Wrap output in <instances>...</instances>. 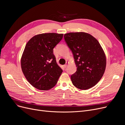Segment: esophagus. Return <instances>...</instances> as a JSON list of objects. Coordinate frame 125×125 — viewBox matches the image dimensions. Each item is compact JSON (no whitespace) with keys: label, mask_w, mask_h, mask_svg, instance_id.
<instances>
[{"label":"esophagus","mask_w":125,"mask_h":125,"mask_svg":"<svg viewBox=\"0 0 125 125\" xmlns=\"http://www.w3.org/2000/svg\"><path fill=\"white\" fill-rule=\"evenodd\" d=\"M68 63H69V62H66V64H65L64 65V68H66L67 66V65L68 64Z\"/></svg>","instance_id":"1"}]
</instances>
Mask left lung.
I'll use <instances>...</instances> for the list:
<instances>
[{
    "label": "left lung",
    "instance_id": "1",
    "mask_svg": "<svg viewBox=\"0 0 125 125\" xmlns=\"http://www.w3.org/2000/svg\"><path fill=\"white\" fill-rule=\"evenodd\" d=\"M65 41L73 55L77 67L71 76V82L79 89L86 90L99 82L106 68V59L99 42L83 32L64 34Z\"/></svg>",
    "mask_w": 125,
    "mask_h": 125
}]
</instances>
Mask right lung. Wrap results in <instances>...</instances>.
Here are the masks:
<instances>
[{
    "instance_id": "right-lung-1",
    "label": "right lung",
    "mask_w": 125,
    "mask_h": 125,
    "mask_svg": "<svg viewBox=\"0 0 125 125\" xmlns=\"http://www.w3.org/2000/svg\"><path fill=\"white\" fill-rule=\"evenodd\" d=\"M63 34L45 33L32 37L26 44L21 59L23 73L36 89L48 90L53 88L62 73L56 62L53 49Z\"/></svg>"
}]
</instances>
